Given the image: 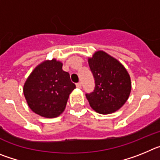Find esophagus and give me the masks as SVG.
I'll return each instance as SVG.
<instances>
[{"instance_id":"esophagus-1","label":"esophagus","mask_w":160,"mask_h":160,"mask_svg":"<svg viewBox=\"0 0 160 160\" xmlns=\"http://www.w3.org/2000/svg\"><path fill=\"white\" fill-rule=\"evenodd\" d=\"M76 87H77V88H78V89H80L82 87V84H81V82H78V83H76Z\"/></svg>"}]
</instances>
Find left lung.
Segmentation results:
<instances>
[{"label": "left lung", "instance_id": "left-lung-1", "mask_svg": "<svg viewBox=\"0 0 160 160\" xmlns=\"http://www.w3.org/2000/svg\"><path fill=\"white\" fill-rule=\"evenodd\" d=\"M95 82L93 92L86 94L91 108L102 114L115 112L129 98V73L117 59L104 51H97L88 59Z\"/></svg>", "mask_w": 160, "mask_h": 160}]
</instances>
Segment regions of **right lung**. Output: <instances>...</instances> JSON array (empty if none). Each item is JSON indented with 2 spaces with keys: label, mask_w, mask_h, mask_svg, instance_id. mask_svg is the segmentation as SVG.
Here are the masks:
<instances>
[{
  "label": "right lung",
  "mask_w": 160,
  "mask_h": 160,
  "mask_svg": "<svg viewBox=\"0 0 160 160\" xmlns=\"http://www.w3.org/2000/svg\"><path fill=\"white\" fill-rule=\"evenodd\" d=\"M75 87L69 73L62 70V63L52 59L32 70L23 92L33 112L45 118H55L64 111L69 95Z\"/></svg>",
  "instance_id": "1"
}]
</instances>
